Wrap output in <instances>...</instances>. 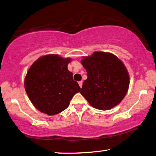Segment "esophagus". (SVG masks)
I'll list each match as a JSON object with an SVG mask.
<instances>
[{"instance_id":"esophagus-1","label":"esophagus","mask_w":156,"mask_h":156,"mask_svg":"<svg viewBox=\"0 0 156 156\" xmlns=\"http://www.w3.org/2000/svg\"><path fill=\"white\" fill-rule=\"evenodd\" d=\"M78 84H79V86H80V88L82 87V85H83V82L82 81H80V82H78Z\"/></svg>"}]
</instances>
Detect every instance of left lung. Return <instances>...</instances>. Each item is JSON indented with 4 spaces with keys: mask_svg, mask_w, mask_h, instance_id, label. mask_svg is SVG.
<instances>
[{
    "mask_svg": "<svg viewBox=\"0 0 156 156\" xmlns=\"http://www.w3.org/2000/svg\"><path fill=\"white\" fill-rule=\"evenodd\" d=\"M81 64L87 71L80 94L93 107L108 110L120 103L126 95L129 77L124 64L109 52H94L84 57Z\"/></svg>",
    "mask_w": 156,
    "mask_h": 156,
    "instance_id": "8db88e82",
    "label": "left lung"
}]
</instances>
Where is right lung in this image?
Here are the masks:
<instances>
[{
	"instance_id": "add662e5",
	"label": "right lung",
	"mask_w": 156,
	"mask_h": 156,
	"mask_svg": "<svg viewBox=\"0 0 156 156\" xmlns=\"http://www.w3.org/2000/svg\"><path fill=\"white\" fill-rule=\"evenodd\" d=\"M71 58L57 55L43 56L31 65L24 80V87L31 103L41 112L52 115L69 105L80 87L67 69Z\"/></svg>"
}]
</instances>
